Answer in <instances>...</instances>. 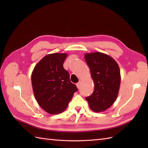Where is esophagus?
I'll use <instances>...</instances> for the list:
<instances>
[{"instance_id": "34e87169", "label": "esophagus", "mask_w": 148, "mask_h": 148, "mask_svg": "<svg viewBox=\"0 0 148 148\" xmlns=\"http://www.w3.org/2000/svg\"><path fill=\"white\" fill-rule=\"evenodd\" d=\"M80 86H81V82H79V83H77L76 84V86H77V88L78 89H79V88H80Z\"/></svg>"}]
</instances>
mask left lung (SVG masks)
Listing matches in <instances>:
<instances>
[{"mask_svg":"<svg viewBox=\"0 0 148 148\" xmlns=\"http://www.w3.org/2000/svg\"><path fill=\"white\" fill-rule=\"evenodd\" d=\"M94 83L92 95L86 97L90 108L94 112H103L117 99L121 83L120 70L111 56L101 52L84 54Z\"/></svg>","mask_w":148,"mask_h":148,"instance_id":"8db88e82","label":"left lung"}]
</instances>
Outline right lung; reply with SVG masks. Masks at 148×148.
Segmentation results:
<instances>
[{
  "instance_id": "add662e5",
  "label": "right lung",
  "mask_w": 148,
  "mask_h": 148,
  "mask_svg": "<svg viewBox=\"0 0 148 148\" xmlns=\"http://www.w3.org/2000/svg\"><path fill=\"white\" fill-rule=\"evenodd\" d=\"M67 53H51L37 63L31 76L34 97L40 108L51 114H58L67 108L76 86L71 82L63 64Z\"/></svg>"
}]
</instances>
